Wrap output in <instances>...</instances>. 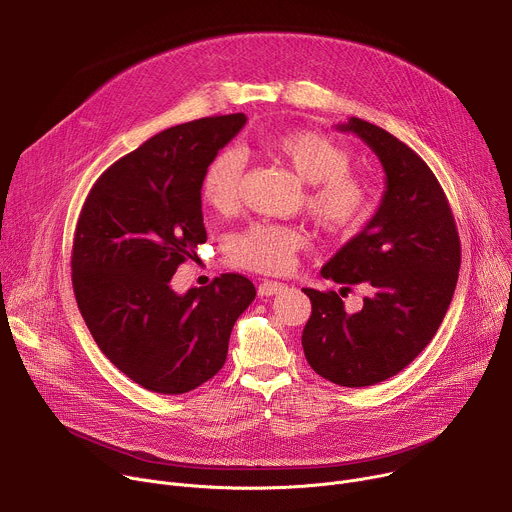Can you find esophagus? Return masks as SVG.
<instances>
[{"label": "esophagus", "instance_id": "34e87169", "mask_svg": "<svg viewBox=\"0 0 512 512\" xmlns=\"http://www.w3.org/2000/svg\"><path fill=\"white\" fill-rule=\"evenodd\" d=\"M281 287H283V283H279V281H263V283H259V296L261 298H267V296H273V294H277V291H281Z\"/></svg>", "mask_w": 512, "mask_h": 512}]
</instances>
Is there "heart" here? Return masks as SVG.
Returning a JSON list of instances; mask_svg holds the SVG:
<instances>
[{"label": "heart", "mask_w": 512, "mask_h": 512, "mask_svg": "<svg viewBox=\"0 0 512 512\" xmlns=\"http://www.w3.org/2000/svg\"><path fill=\"white\" fill-rule=\"evenodd\" d=\"M267 152L306 182V210L316 227L332 237H352L373 214L371 182L350 172V152L332 137L300 129L267 139ZM245 158L235 150L218 152L204 170L202 200L216 212H233L241 202ZM308 245L296 225L253 223L227 243L233 265L257 273H285Z\"/></svg>", "instance_id": "b5f03b06"}]
</instances>
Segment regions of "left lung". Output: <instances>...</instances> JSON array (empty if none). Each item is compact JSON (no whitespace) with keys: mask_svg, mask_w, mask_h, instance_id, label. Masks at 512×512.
I'll return each mask as SVG.
<instances>
[{"mask_svg":"<svg viewBox=\"0 0 512 512\" xmlns=\"http://www.w3.org/2000/svg\"><path fill=\"white\" fill-rule=\"evenodd\" d=\"M379 156L387 190L377 214L324 267L336 291L304 287L312 316L302 334L310 367L340 387H369L395 377L440 328L458 283L460 237L444 188L429 166L389 131L350 117ZM360 284L363 310L346 315L341 298Z\"/></svg>","mask_w":512,"mask_h":512,"instance_id":"8db88e82","label":"left lung"}]
</instances>
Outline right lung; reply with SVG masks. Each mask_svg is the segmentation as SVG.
<instances>
[{"label": "right lung", "mask_w": 512, "mask_h": 512, "mask_svg": "<svg viewBox=\"0 0 512 512\" xmlns=\"http://www.w3.org/2000/svg\"><path fill=\"white\" fill-rule=\"evenodd\" d=\"M243 113L170 127L117 160L93 184L72 241V289L97 346L133 383L188 393L223 369L255 285L223 273L178 296V265L206 243L200 184Z\"/></svg>", "instance_id": "add662e5"}]
</instances>
